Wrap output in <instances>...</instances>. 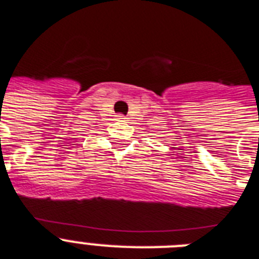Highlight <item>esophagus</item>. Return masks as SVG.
I'll return each mask as SVG.
<instances>
[{
    "instance_id": "34e87169",
    "label": "esophagus",
    "mask_w": 259,
    "mask_h": 259,
    "mask_svg": "<svg viewBox=\"0 0 259 259\" xmlns=\"http://www.w3.org/2000/svg\"><path fill=\"white\" fill-rule=\"evenodd\" d=\"M116 117H117V119H119V120H120V121H123V120H125V119H127V117H125L124 115H121V114H117Z\"/></svg>"
}]
</instances>
